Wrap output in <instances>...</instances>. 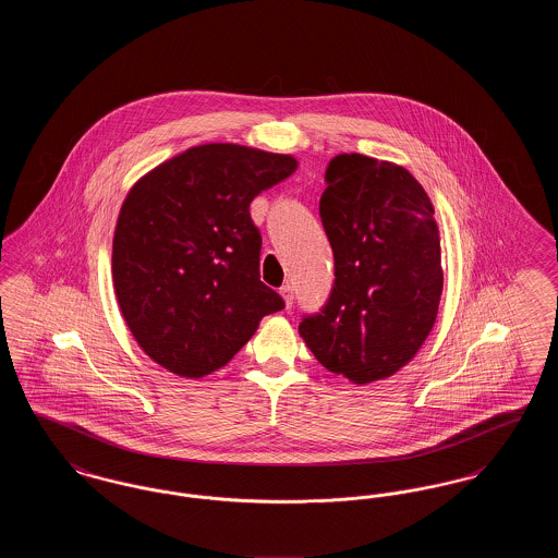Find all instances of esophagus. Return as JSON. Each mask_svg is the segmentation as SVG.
Returning <instances> with one entry per match:
<instances>
[{
    "label": "esophagus",
    "instance_id": "34e87169",
    "mask_svg": "<svg viewBox=\"0 0 558 558\" xmlns=\"http://www.w3.org/2000/svg\"><path fill=\"white\" fill-rule=\"evenodd\" d=\"M280 294H282L287 307H292V303H294V289H292L291 284H284V287L280 289Z\"/></svg>",
    "mask_w": 558,
    "mask_h": 558
}]
</instances>
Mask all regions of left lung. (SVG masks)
Segmentation results:
<instances>
[{
  "label": "left lung",
  "mask_w": 558,
  "mask_h": 558,
  "mask_svg": "<svg viewBox=\"0 0 558 558\" xmlns=\"http://www.w3.org/2000/svg\"><path fill=\"white\" fill-rule=\"evenodd\" d=\"M319 217L335 284L299 335L326 371L355 385L393 376L423 347L444 291L435 209L414 175L357 153L326 167Z\"/></svg>",
  "instance_id": "8db88e82"
}]
</instances>
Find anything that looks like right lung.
Here are the masks:
<instances>
[{"mask_svg":"<svg viewBox=\"0 0 558 558\" xmlns=\"http://www.w3.org/2000/svg\"><path fill=\"white\" fill-rule=\"evenodd\" d=\"M296 169L291 155L203 144L133 184L112 239V282L133 339L159 366L201 378L284 307L259 278L251 201Z\"/></svg>","mask_w":558,"mask_h":558,"instance_id":"right-lung-1","label":"right lung"}]
</instances>
